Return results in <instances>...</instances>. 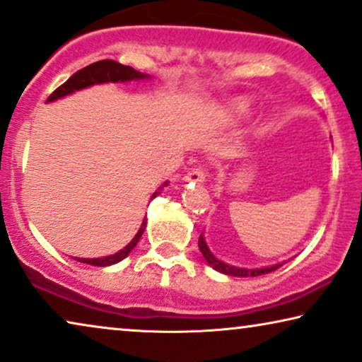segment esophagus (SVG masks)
Wrapping results in <instances>:
<instances>
[{
  "label": "esophagus",
  "instance_id": "esophagus-1",
  "mask_svg": "<svg viewBox=\"0 0 362 362\" xmlns=\"http://www.w3.org/2000/svg\"><path fill=\"white\" fill-rule=\"evenodd\" d=\"M185 182H204L205 180V168L204 167H194L187 172L184 177Z\"/></svg>",
  "mask_w": 362,
  "mask_h": 362
}]
</instances>
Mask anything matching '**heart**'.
Returning <instances> with one entry per match:
<instances>
[{
    "mask_svg": "<svg viewBox=\"0 0 362 362\" xmlns=\"http://www.w3.org/2000/svg\"><path fill=\"white\" fill-rule=\"evenodd\" d=\"M240 109H242V107H240Z\"/></svg>",
    "mask_w": 362,
    "mask_h": 362,
    "instance_id": "obj_1",
    "label": "heart"
}]
</instances>
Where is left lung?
<instances>
[{
  "label": "left lung",
  "instance_id": "left-lung-1",
  "mask_svg": "<svg viewBox=\"0 0 362 362\" xmlns=\"http://www.w3.org/2000/svg\"><path fill=\"white\" fill-rule=\"evenodd\" d=\"M199 248L202 255H204L206 263L210 264L211 268L216 269V272L220 273H225V274H230V276H259V274H267V273H272L274 269L281 267V264H274V267H268V268H259V269H245V268H237V267H230V264H226L223 262H220V259H216L211 252L206 247L204 237H199Z\"/></svg>",
  "mask_w": 362,
  "mask_h": 362
}]
</instances>
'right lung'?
I'll return each mask as SVG.
<instances>
[{
    "mask_svg": "<svg viewBox=\"0 0 362 362\" xmlns=\"http://www.w3.org/2000/svg\"><path fill=\"white\" fill-rule=\"evenodd\" d=\"M144 77H147V76L136 69H132L131 66H124V64H120V62L112 61V59H103V61L93 62V64L86 66V67H83V69L74 72V74H72L64 84H61L56 90H52V94L47 98V100L51 103V100L64 98V95L74 93V90L89 88V86H93V84L119 83V81L120 83H125V81L144 79ZM157 194L158 192H156L153 197H156ZM144 230H146V220L142 221L141 230L137 231V235L134 237L132 242L129 243L124 250H120L119 253L110 255V257H104V258H77V262L95 264V267H109V264L117 263L132 252V248L136 247L139 240H141Z\"/></svg>",
    "mask_w": 362,
    "mask_h": 362,
    "instance_id": "1",
    "label": "right lung"
}]
</instances>
